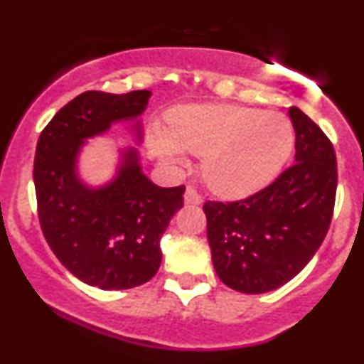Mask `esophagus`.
Listing matches in <instances>:
<instances>
[{
  "label": "esophagus",
  "instance_id": "34e87169",
  "mask_svg": "<svg viewBox=\"0 0 364 364\" xmlns=\"http://www.w3.org/2000/svg\"><path fill=\"white\" fill-rule=\"evenodd\" d=\"M185 203L197 205V204L203 203V197H200V193L197 192L193 186H188V188H186V192H185Z\"/></svg>",
  "mask_w": 364,
  "mask_h": 364
}]
</instances>
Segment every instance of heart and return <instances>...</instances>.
I'll use <instances>...</instances> for the list:
<instances>
[{
  "instance_id": "obj_1",
  "label": "heart",
  "mask_w": 364,
  "mask_h": 364,
  "mask_svg": "<svg viewBox=\"0 0 364 364\" xmlns=\"http://www.w3.org/2000/svg\"><path fill=\"white\" fill-rule=\"evenodd\" d=\"M149 146L171 165H181L185 151L203 155L209 188L240 199L280 174L294 149V127L282 112L230 104L185 105L171 114L168 132L153 128Z\"/></svg>"
}]
</instances>
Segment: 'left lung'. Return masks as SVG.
<instances>
[{
	"instance_id": "8db88e82",
	"label": "left lung",
	"mask_w": 364,
	"mask_h": 364,
	"mask_svg": "<svg viewBox=\"0 0 364 364\" xmlns=\"http://www.w3.org/2000/svg\"><path fill=\"white\" fill-rule=\"evenodd\" d=\"M294 165L236 203L204 204L213 266L227 287L262 294L296 277L328 234L336 196V155L324 132L297 107Z\"/></svg>"
}]
</instances>
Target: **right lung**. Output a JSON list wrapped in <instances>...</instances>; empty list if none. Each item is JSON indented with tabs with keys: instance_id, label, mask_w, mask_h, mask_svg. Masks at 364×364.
Instances as JSON below:
<instances>
[{
	"instance_id": "obj_1",
	"label": "right lung",
	"mask_w": 364,
	"mask_h": 364,
	"mask_svg": "<svg viewBox=\"0 0 364 364\" xmlns=\"http://www.w3.org/2000/svg\"><path fill=\"white\" fill-rule=\"evenodd\" d=\"M149 97L148 90L86 91L58 111L36 144L33 179L46 241L73 277L104 291L137 287L155 277L161 234L183 208L185 186H156L142 172L135 148L121 149L107 185L87 186L77 172L86 139L105 134L112 123L135 121L141 142L137 117Z\"/></svg>"
}]
</instances>
